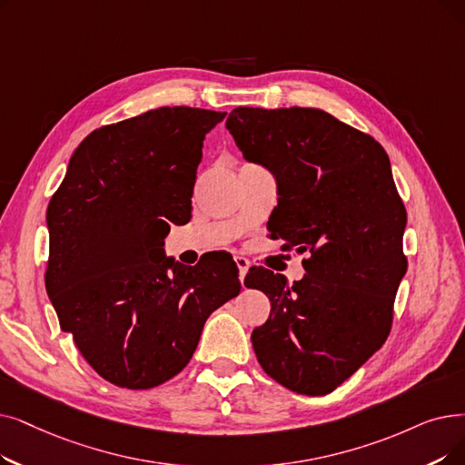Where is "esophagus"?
Masks as SVG:
<instances>
[{"instance_id":"esophagus-1","label":"esophagus","mask_w":465,"mask_h":465,"mask_svg":"<svg viewBox=\"0 0 465 465\" xmlns=\"http://www.w3.org/2000/svg\"><path fill=\"white\" fill-rule=\"evenodd\" d=\"M233 260H235V264H237V268H239V279L243 281L245 275H247V272H249V268H251V262H249L245 256H241V254H235Z\"/></svg>"}]
</instances>
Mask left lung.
Masks as SVG:
<instances>
[{
  "instance_id": "8db88e82",
  "label": "left lung",
  "mask_w": 465,
  "mask_h": 465,
  "mask_svg": "<svg viewBox=\"0 0 465 465\" xmlns=\"http://www.w3.org/2000/svg\"><path fill=\"white\" fill-rule=\"evenodd\" d=\"M226 129L243 157L277 180L272 232L282 249L310 252L292 285L262 266L247 273L245 287L272 304L251 334L256 359L287 390L327 395L386 341L407 273V211L390 157L372 136L317 108L239 106Z\"/></svg>"
}]
</instances>
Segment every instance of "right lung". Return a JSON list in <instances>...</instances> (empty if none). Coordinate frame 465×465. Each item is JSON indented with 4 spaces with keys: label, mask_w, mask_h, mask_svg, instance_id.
Instances as JSON below:
<instances>
[{
    "label": "right lung",
    "mask_w": 465,
    "mask_h": 465,
    "mask_svg": "<svg viewBox=\"0 0 465 465\" xmlns=\"http://www.w3.org/2000/svg\"><path fill=\"white\" fill-rule=\"evenodd\" d=\"M226 112L163 106L93 131L47 207L45 287L60 329L119 388L183 371L205 321L239 294L235 262L190 268L165 256L186 224L205 134Z\"/></svg>",
    "instance_id": "1"
}]
</instances>
